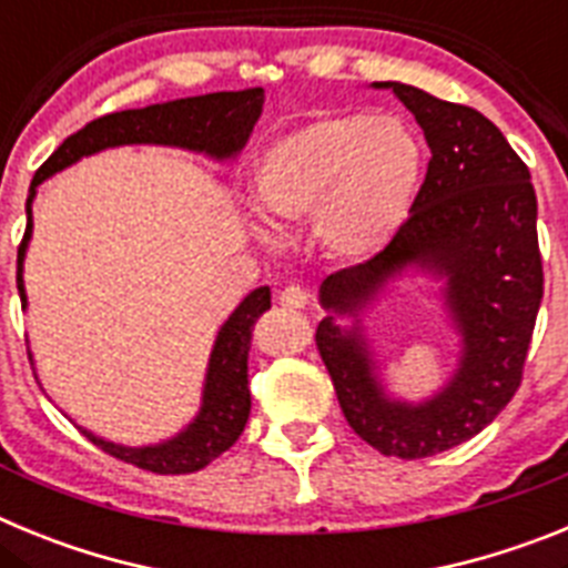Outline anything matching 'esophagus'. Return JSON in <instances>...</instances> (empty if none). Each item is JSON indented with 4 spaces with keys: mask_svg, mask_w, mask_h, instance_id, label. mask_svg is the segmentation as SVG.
<instances>
[{
    "mask_svg": "<svg viewBox=\"0 0 568 568\" xmlns=\"http://www.w3.org/2000/svg\"><path fill=\"white\" fill-rule=\"evenodd\" d=\"M278 301H281V307H287V310H304V307H307V304H310V293H307V290L295 287V284H290V287L281 290Z\"/></svg>",
    "mask_w": 568,
    "mask_h": 568,
    "instance_id": "obj_1",
    "label": "esophagus"
}]
</instances>
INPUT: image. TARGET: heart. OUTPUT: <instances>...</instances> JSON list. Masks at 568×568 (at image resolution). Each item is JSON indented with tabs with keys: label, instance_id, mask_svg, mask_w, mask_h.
I'll list each match as a JSON object with an SVG mask.
<instances>
[{
	"label": "heart",
	"instance_id": "heart-1",
	"mask_svg": "<svg viewBox=\"0 0 568 568\" xmlns=\"http://www.w3.org/2000/svg\"><path fill=\"white\" fill-rule=\"evenodd\" d=\"M420 173L418 139L395 115H324L255 159L250 202L273 227L310 222L329 258L364 264L406 227Z\"/></svg>",
	"mask_w": 568,
	"mask_h": 568
}]
</instances>
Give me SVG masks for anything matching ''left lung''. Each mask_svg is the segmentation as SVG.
I'll return each mask as SVG.
<instances>
[{
  "instance_id": "obj_1",
  "label": "left lung",
  "mask_w": 568,
  "mask_h": 568,
  "mask_svg": "<svg viewBox=\"0 0 568 568\" xmlns=\"http://www.w3.org/2000/svg\"><path fill=\"white\" fill-rule=\"evenodd\" d=\"M393 90L433 150L409 222L373 261L327 275L318 287L321 358L355 433L378 453L415 460L446 453L498 418L520 386L544 298L538 199L529 168L478 110L400 82ZM406 277L439 284L459 338L450 378L424 399L392 393L363 324Z\"/></svg>"
}]
</instances>
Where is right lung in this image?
<instances>
[{
  "label": "right lung",
  "mask_w": 568,
  "mask_h": 568,
  "mask_svg": "<svg viewBox=\"0 0 568 568\" xmlns=\"http://www.w3.org/2000/svg\"><path fill=\"white\" fill-rule=\"evenodd\" d=\"M261 110H264V90L261 88L227 90V93H204V97L175 99V102L150 104V108L139 110H119V113L102 115L79 133L68 135L57 153L37 170L28 190V202H24L28 230H24L17 258V287L22 310H28L24 255H28L30 235H33V199L39 193V184L88 155H97L110 148H124V144H162V148L202 153L222 164L235 162L253 133L255 122L261 119ZM270 298H273L270 287L253 290L219 327L213 349H210L207 369H204L199 413L179 433L155 440V444L130 446L90 433L88 426H79V429L99 449L124 464L139 466V469L159 471V475H187V471L204 469L210 460L227 453L247 426L250 341H253L255 321L270 310ZM30 364H33V355H30ZM33 375H37V366H33Z\"/></svg>",
  "instance_id": "1"
}]
</instances>
